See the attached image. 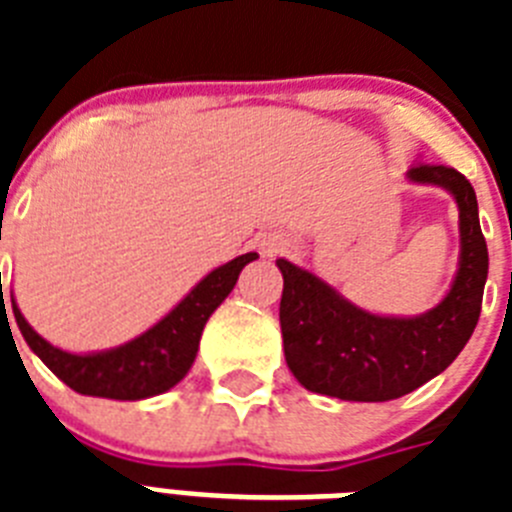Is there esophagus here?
Masks as SVG:
<instances>
[{
	"instance_id": "1",
	"label": "esophagus",
	"mask_w": 512,
	"mask_h": 512,
	"mask_svg": "<svg viewBox=\"0 0 512 512\" xmlns=\"http://www.w3.org/2000/svg\"><path fill=\"white\" fill-rule=\"evenodd\" d=\"M266 253H277V243H269V246H266Z\"/></svg>"
}]
</instances>
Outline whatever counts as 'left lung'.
I'll return each instance as SVG.
<instances>
[{"instance_id":"left-lung-1","label":"left lung","mask_w":512,"mask_h":512,"mask_svg":"<svg viewBox=\"0 0 512 512\" xmlns=\"http://www.w3.org/2000/svg\"><path fill=\"white\" fill-rule=\"evenodd\" d=\"M408 176L410 182L443 187L459 205L461 256L449 295L418 318H382L279 259L284 359L305 390L351 402L397 400L441 374L472 338L490 266L477 194L451 166L415 164Z\"/></svg>"}]
</instances>
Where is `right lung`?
Wrapping results in <instances>:
<instances>
[{"instance_id": "obj_1", "label": "right lung", "mask_w": 512, "mask_h": 512, "mask_svg": "<svg viewBox=\"0 0 512 512\" xmlns=\"http://www.w3.org/2000/svg\"><path fill=\"white\" fill-rule=\"evenodd\" d=\"M253 259L259 256L243 253L238 259L217 266L164 320H158L143 336L125 346L99 351V354L79 356L61 351L30 328V323L17 310L15 300H12V312L27 346L33 348L40 361L74 392L107 397V400H146L182 382L189 366L194 364L205 323L217 310V305L230 295L243 266Z\"/></svg>"}]
</instances>
